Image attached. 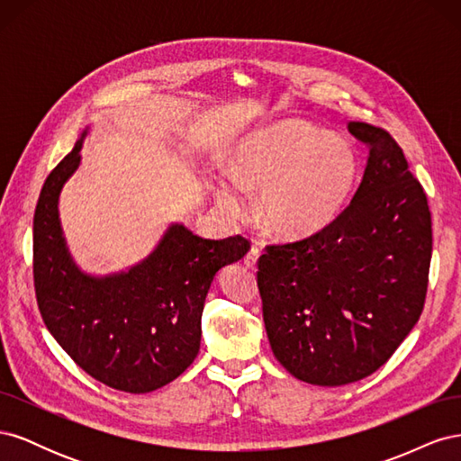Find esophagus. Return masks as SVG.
I'll return each mask as SVG.
<instances>
[{"label":"esophagus","mask_w":461,"mask_h":461,"mask_svg":"<svg viewBox=\"0 0 461 461\" xmlns=\"http://www.w3.org/2000/svg\"><path fill=\"white\" fill-rule=\"evenodd\" d=\"M258 259H259V248L252 246V248H249V252L246 254V258H244L246 267L248 269H256L258 267Z\"/></svg>","instance_id":"obj_1"}]
</instances>
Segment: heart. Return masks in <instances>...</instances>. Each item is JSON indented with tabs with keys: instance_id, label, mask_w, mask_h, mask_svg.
<instances>
[{
	"instance_id": "obj_1",
	"label": "heart",
	"mask_w": 461,
	"mask_h": 461,
	"mask_svg": "<svg viewBox=\"0 0 461 461\" xmlns=\"http://www.w3.org/2000/svg\"><path fill=\"white\" fill-rule=\"evenodd\" d=\"M230 176L215 186L222 213L244 219L246 192L259 190L263 225L278 239L300 240L342 215L356 188L357 158L344 138L290 119L242 138L230 158Z\"/></svg>"
}]
</instances>
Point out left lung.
<instances>
[{"mask_svg": "<svg viewBox=\"0 0 461 461\" xmlns=\"http://www.w3.org/2000/svg\"><path fill=\"white\" fill-rule=\"evenodd\" d=\"M369 149L342 215L310 239L267 246L258 286L271 350L296 379L342 386L375 373L423 312L432 252L427 196L386 131L348 122Z\"/></svg>", "mask_w": 461, "mask_h": 461, "instance_id": "1", "label": "left lung"}]
</instances>
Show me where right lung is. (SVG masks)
Here are the masks:
<instances>
[{
  "label": "right lung",
  "mask_w": 461,
  "mask_h": 461,
  "mask_svg": "<svg viewBox=\"0 0 461 461\" xmlns=\"http://www.w3.org/2000/svg\"><path fill=\"white\" fill-rule=\"evenodd\" d=\"M88 129L55 167L34 213V286L41 319L95 381L144 394L183 375L200 352L202 312L215 275L249 249L242 236L209 240L171 222L129 269L82 271L67 246L59 196L80 165Z\"/></svg>",
  "instance_id": "add662e5"
}]
</instances>
